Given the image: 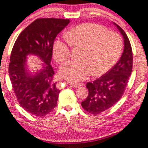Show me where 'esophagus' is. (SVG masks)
Instances as JSON below:
<instances>
[{
	"label": "esophagus",
	"mask_w": 148,
	"mask_h": 148,
	"mask_svg": "<svg viewBox=\"0 0 148 148\" xmlns=\"http://www.w3.org/2000/svg\"><path fill=\"white\" fill-rule=\"evenodd\" d=\"M69 84L73 88H79L82 86V84L80 83H74V82H71V83H69Z\"/></svg>",
	"instance_id": "obj_1"
}]
</instances>
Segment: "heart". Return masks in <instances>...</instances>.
I'll return each instance as SVG.
<instances>
[{
    "instance_id": "b5f03b06",
    "label": "heart",
    "mask_w": 148,
    "mask_h": 148,
    "mask_svg": "<svg viewBox=\"0 0 148 148\" xmlns=\"http://www.w3.org/2000/svg\"><path fill=\"white\" fill-rule=\"evenodd\" d=\"M70 45L74 48L83 47L82 61L69 62L61 69L63 78L70 82H79L92 75H101L119 60L123 42L121 35L107 27L92 23H83L70 29L64 35ZM71 55L69 45L57 40L53 45V56L58 63L64 64Z\"/></svg>"
}]
</instances>
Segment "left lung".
Listing matches in <instances>:
<instances>
[{
    "instance_id": "left-lung-1",
    "label": "left lung",
    "mask_w": 148,
    "mask_h": 148,
    "mask_svg": "<svg viewBox=\"0 0 148 148\" xmlns=\"http://www.w3.org/2000/svg\"><path fill=\"white\" fill-rule=\"evenodd\" d=\"M124 38V49L119 61L105 74L88 82V95L82 102L85 111L98 115L114 106L123 95L133 69V51L125 31L114 23Z\"/></svg>"
}]
</instances>
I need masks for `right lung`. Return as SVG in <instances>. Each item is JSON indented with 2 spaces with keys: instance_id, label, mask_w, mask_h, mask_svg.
<instances>
[{
  "instance_id": "1",
  "label": "right lung",
  "mask_w": 148,
  "mask_h": 148,
  "mask_svg": "<svg viewBox=\"0 0 148 148\" xmlns=\"http://www.w3.org/2000/svg\"><path fill=\"white\" fill-rule=\"evenodd\" d=\"M69 23L68 19L37 18L22 31L12 49L8 72L12 88L22 108L34 116H47L57 106L60 90L50 62L54 39ZM29 53L46 63L33 76L25 69L26 56Z\"/></svg>"
}]
</instances>
